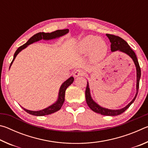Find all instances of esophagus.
Instances as JSON below:
<instances>
[{"label":"esophagus","instance_id":"esophagus-1","mask_svg":"<svg viewBox=\"0 0 148 148\" xmlns=\"http://www.w3.org/2000/svg\"><path fill=\"white\" fill-rule=\"evenodd\" d=\"M85 74V72L83 71V70H81V69H78V70H76V71H75V72H74V76L75 77H78V76H82L84 75Z\"/></svg>","mask_w":148,"mask_h":148}]
</instances>
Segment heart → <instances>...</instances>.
Instances as JSON below:
<instances>
[{"instance_id":"1","label":"heart","mask_w":148,"mask_h":148,"mask_svg":"<svg viewBox=\"0 0 148 148\" xmlns=\"http://www.w3.org/2000/svg\"><path fill=\"white\" fill-rule=\"evenodd\" d=\"M77 49L82 53H90V58L92 61L98 62L106 56L108 47L106 42L101 40L99 37L89 35L80 41Z\"/></svg>"}]
</instances>
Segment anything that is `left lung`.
Masks as SVG:
<instances>
[{
  "mask_svg": "<svg viewBox=\"0 0 148 148\" xmlns=\"http://www.w3.org/2000/svg\"><path fill=\"white\" fill-rule=\"evenodd\" d=\"M106 36H108V38H109L110 42H111L112 51H117V50H119V51H121L122 52H123V53H125L126 54L128 55V56L131 57L132 59L133 60V61L135 64V66H136V77H137L136 91L137 92L133 100H132V101L130 102L128 105H127L126 106L123 108L120 109V110H109V109H106V108H104L100 106L99 105H98L96 102L93 101V100L92 99L91 97V95H90L89 84H88V82H87L86 89V102L87 105H88V106L93 112H96V113L104 115V116H118V115L123 113L125 110L128 108L132 104V102L134 101V100L136 99V97L138 94V89H139V82H140V76H141V70H140V67L138 63V61L136 54H135L133 50L131 48V47L129 46V45L127 44V42L126 41H125L123 38H120L119 36H116V35H114V34H106Z\"/></svg>",
  "mask_w": 148,
  "mask_h": 148,
  "instance_id": "1",
  "label": "left lung"
}]
</instances>
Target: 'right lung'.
<instances>
[{"label": "right lung", "mask_w": 148, "mask_h": 148, "mask_svg": "<svg viewBox=\"0 0 148 148\" xmlns=\"http://www.w3.org/2000/svg\"><path fill=\"white\" fill-rule=\"evenodd\" d=\"M68 32H69V29H63V30H57V31L51 32V33L38 32V33L34 34V36H32L31 38L26 42L25 44H23V46H21L19 47H18V49L16 50V51L15 52V53H14V59H13V60H12L10 67L11 66L12 62H13V61H14V59H15V58H16V57L17 56V55L18 54L22 49H25L26 47H27V46H29V44H31L32 43H34V42H35L40 40H42V39L51 40V39L58 38V37L63 36V35L66 34V33H68ZM73 82H74V77H71L69 79H67L66 81H65L64 83L62 84V86H61V87H60V89H59V98H58V100H57V101L55 104H52L51 106H50L48 108H45L42 110H40V111H31V110H28L23 108V107H22V108H23L25 111L27 112V113H29V114L33 115V116H46V115L53 114V113H54V112L58 111V110H59L61 108L62 104H63L64 102L65 91H66L67 87H68L70 85H71Z\"/></svg>", "instance_id": "right-lung-1"}]
</instances>
